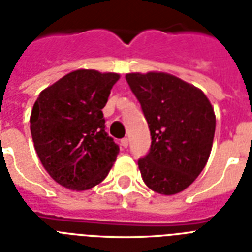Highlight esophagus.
<instances>
[{
	"label": "esophagus",
	"instance_id": "34e87169",
	"mask_svg": "<svg viewBox=\"0 0 252 252\" xmlns=\"http://www.w3.org/2000/svg\"><path fill=\"white\" fill-rule=\"evenodd\" d=\"M128 144H129V141H128V138H123L122 142H120V145H122V148H128Z\"/></svg>",
	"mask_w": 252,
	"mask_h": 252
}]
</instances>
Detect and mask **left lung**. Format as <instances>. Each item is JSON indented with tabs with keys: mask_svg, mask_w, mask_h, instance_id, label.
Masks as SVG:
<instances>
[{
	"mask_svg": "<svg viewBox=\"0 0 252 252\" xmlns=\"http://www.w3.org/2000/svg\"><path fill=\"white\" fill-rule=\"evenodd\" d=\"M126 80L141 104L152 136L149 153L138 159L142 180L161 195L179 193L207 165L215 137V110L200 89L168 73H128Z\"/></svg>",
	"mask_w": 252,
	"mask_h": 252,
	"instance_id": "obj_1",
	"label": "left lung"
}]
</instances>
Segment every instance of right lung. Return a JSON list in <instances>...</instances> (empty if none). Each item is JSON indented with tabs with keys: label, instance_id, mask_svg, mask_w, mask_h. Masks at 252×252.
<instances>
[{
	"label": "right lung",
	"instance_id": "right-lung-1",
	"mask_svg": "<svg viewBox=\"0 0 252 252\" xmlns=\"http://www.w3.org/2000/svg\"><path fill=\"white\" fill-rule=\"evenodd\" d=\"M118 73L78 69L41 91L30 116L33 146L56 183L86 191L102 182L119 154L104 130L103 107Z\"/></svg>",
	"mask_w": 252,
	"mask_h": 252
}]
</instances>
